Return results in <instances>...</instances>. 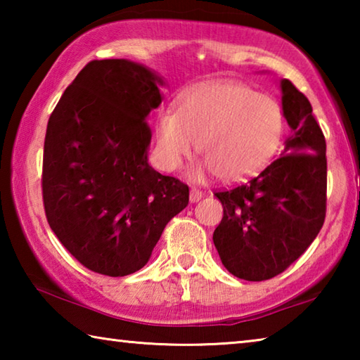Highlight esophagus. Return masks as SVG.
<instances>
[{"label": "esophagus", "instance_id": "34e87169", "mask_svg": "<svg viewBox=\"0 0 360 360\" xmlns=\"http://www.w3.org/2000/svg\"><path fill=\"white\" fill-rule=\"evenodd\" d=\"M202 197H203V192L202 191H198V188H195V187L191 188V202L192 203L198 202V200L202 198Z\"/></svg>", "mask_w": 360, "mask_h": 360}]
</instances>
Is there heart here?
Here are the masks:
<instances>
[{
	"label": "heart",
	"instance_id": "heart-1",
	"mask_svg": "<svg viewBox=\"0 0 360 360\" xmlns=\"http://www.w3.org/2000/svg\"><path fill=\"white\" fill-rule=\"evenodd\" d=\"M284 127L283 108L271 96L238 82H203L179 96L178 111L165 109L158 114V160L174 172L198 139L205 158L192 168L193 181L221 176L241 181L271 162L281 146Z\"/></svg>",
	"mask_w": 360,
	"mask_h": 360
}]
</instances>
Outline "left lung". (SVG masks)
Returning <instances> with one entry per match:
<instances>
[{"label": "left lung", "mask_w": 360, "mask_h": 360, "mask_svg": "<svg viewBox=\"0 0 360 360\" xmlns=\"http://www.w3.org/2000/svg\"><path fill=\"white\" fill-rule=\"evenodd\" d=\"M290 129L275 162L248 184L217 192L224 217L212 241L231 275L265 281L307 251L326 219V138L307 96L281 79Z\"/></svg>", "instance_id": "1"}]
</instances>
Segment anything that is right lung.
Masks as SVG:
<instances>
[{"instance_id":"obj_1","label":"right lung","mask_w":360,"mask_h":360,"mask_svg":"<svg viewBox=\"0 0 360 360\" xmlns=\"http://www.w3.org/2000/svg\"><path fill=\"white\" fill-rule=\"evenodd\" d=\"M163 77L125 58L94 60L49 119L42 198L47 222L84 266L106 276L143 268L188 205V187L149 163L148 117Z\"/></svg>"}]
</instances>
